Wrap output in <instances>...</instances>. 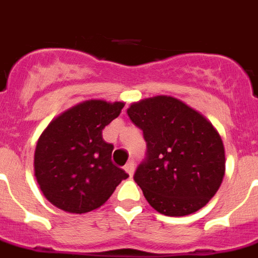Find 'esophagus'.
<instances>
[{
    "label": "esophagus",
    "instance_id": "1",
    "mask_svg": "<svg viewBox=\"0 0 258 258\" xmlns=\"http://www.w3.org/2000/svg\"><path fill=\"white\" fill-rule=\"evenodd\" d=\"M123 169L126 170L127 174H128L130 176H132L134 175V171H135V162H134V161H128V162L124 165V167H123Z\"/></svg>",
    "mask_w": 258,
    "mask_h": 258
}]
</instances>
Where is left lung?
<instances>
[{"label": "left lung", "instance_id": "obj_1", "mask_svg": "<svg viewBox=\"0 0 258 258\" xmlns=\"http://www.w3.org/2000/svg\"><path fill=\"white\" fill-rule=\"evenodd\" d=\"M127 114L147 142L134 179L153 209L183 217L205 207L223 180L225 147L200 111L172 96L131 104Z\"/></svg>", "mask_w": 258, "mask_h": 258}]
</instances>
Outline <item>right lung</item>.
I'll return each mask as SVG.
<instances>
[{
  "instance_id": "add662e5",
  "label": "right lung",
  "mask_w": 258,
  "mask_h": 258,
  "mask_svg": "<svg viewBox=\"0 0 258 258\" xmlns=\"http://www.w3.org/2000/svg\"><path fill=\"white\" fill-rule=\"evenodd\" d=\"M124 102L87 100L54 118L40 135L33 169L42 195L58 209H98L116 185L128 178L111 162L114 147L102 130L120 114Z\"/></svg>"
}]
</instances>
